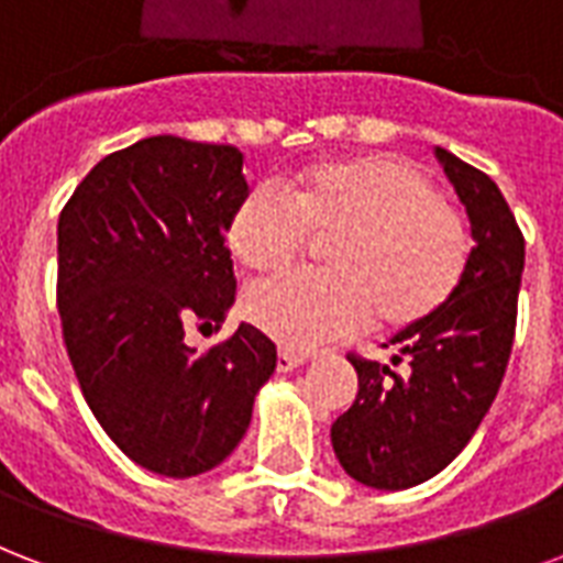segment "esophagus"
Returning <instances> with one entry per match:
<instances>
[{"instance_id":"34e87169","label":"esophagus","mask_w":563,"mask_h":563,"mask_svg":"<svg viewBox=\"0 0 563 563\" xmlns=\"http://www.w3.org/2000/svg\"><path fill=\"white\" fill-rule=\"evenodd\" d=\"M307 354H298V351H286L283 349L280 354H277V372H291V368H298L307 363Z\"/></svg>"}]
</instances>
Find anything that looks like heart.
Listing matches in <instances>:
<instances>
[{
  "instance_id": "1",
  "label": "heart",
  "mask_w": 563,
  "mask_h": 563,
  "mask_svg": "<svg viewBox=\"0 0 563 563\" xmlns=\"http://www.w3.org/2000/svg\"><path fill=\"white\" fill-rule=\"evenodd\" d=\"M312 239L328 242V272H298L244 291V316L286 349H312L372 324L428 321L461 289L472 233L419 167L393 156L321 162L289 197L251 186L227 221V244L251 272L289 268Z\"/></svg>"
}]
</instances>
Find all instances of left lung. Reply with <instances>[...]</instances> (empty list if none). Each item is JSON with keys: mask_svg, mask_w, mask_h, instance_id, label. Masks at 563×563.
<instances>
[{"mask_svg": "<svg viewBox=\"0 0 563 563\" xmlns=\"http://www.w3.org/2000/svg\"><path fill=\"white\" fill-rule=\"evenodd\" d=\"M437 156L470 214V272L443 310L393 339V366L351 351L357 398L330 428L342 470L377 490L416 487L463 452L499 393L514 349L522 230L484 170L443 147ZM396 365L406 368L398 373Z\"/></svg>", "mask_w": 563, "mask_h": 563, "instance_id": "1", "label": "left lung"}]
</instances>
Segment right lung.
<instances>
[{"label": "right lung", "mask_w": 563, "mask_h": 563, "mask_svg": "<svg viewBox=\"0 0 563 563\" xmlns=\"http://www.w3.org/2000/svg\"><path fill=\"white\" fill-rule=\"evenodd\" d=\"M242 162L153 135L97 162L58 214L55 300L81 396L129 461L167 478L233 452L277 366L253 324L200 357L186 345V324H221L235 298L224 239Z\"/></svg>", "instance_id": "right-lung-1"}]
</instances>
